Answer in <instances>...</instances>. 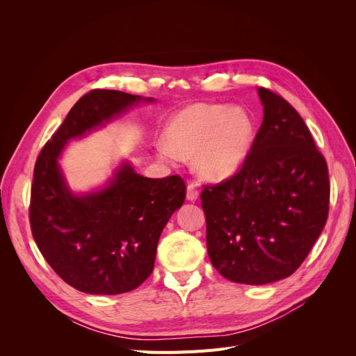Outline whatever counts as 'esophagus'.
Segmentation results:
<instances>
[{
  "mask_svg": "<svg viewBox=\"0 0 356 356\" xmlns=\"http://www.w3.org/2000/svg\"><path fill=\"white\" fill-rule=\"evenodd\" d=\"M199 197V187H197V182L195 181H190L188 186H187V199L188 200H196Z\"/></svg>",
  "mask_w": 356,
  "mask_h": 356,
  "instance_id": "esophagus-1",
  "label": "esophagus"
}]
</instances>
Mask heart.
<instances>
[{
	"mask_svg": "<svg viewBox=\"0 0 356 356\" xmlns=\"http://www.w3.org/2000/svg\"><path fill=\"white\" fill-rule=\"evenodd\" d=\"M251 135L252 122L243 108L195 104L172 118L168 139H160L157 148L168 160L195 154V165L203 177L224 179L243 165Z\"/></svg>",
	"mask_w": 356,
	"mask_h": 356,
	"instance_id": "b5f03b06",
	"label": "heart"
}]
</instances>
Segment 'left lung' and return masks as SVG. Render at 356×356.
<instances>
[{"mask_svg":"<svg viewBox=\"0 0 356 356\" xmlns=\"http://www.w3.org/2000/svg\"><path fill=\"white\" fill-rule=\"evenodd\" d=\"M258 95L264 117L243 165L200 195L212 266L246 285L293 275L330 209L327 160L305 120L281 95L266 88Z\"/></svg>","mask_w":356,"mask_h":356,"instance_id":"1","label":"left lung"}]
</instances>
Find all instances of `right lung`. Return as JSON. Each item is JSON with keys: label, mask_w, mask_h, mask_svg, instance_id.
<instances>
[{"label": "right lung", "mask_w": 356, "mask_h": 356, "mask_svg": "<svg viewBox=\"0 0 356 356\" xmlns=\"http://www.w3.org/2000/svg\"><path fill=\"white\" fill-rule=\"evenodd\" d=\"M143 98L95 89L79 99L42 147L31 184V232L56 275L88 294L132 291L152 275L159 238L186 199L179 175L144 178L123 165L111 184L74 196L58 157L68 139L108 122ZM152 101V99H148Z\"/></svg>", "instance_id": "add662e5"}]
</instances>
